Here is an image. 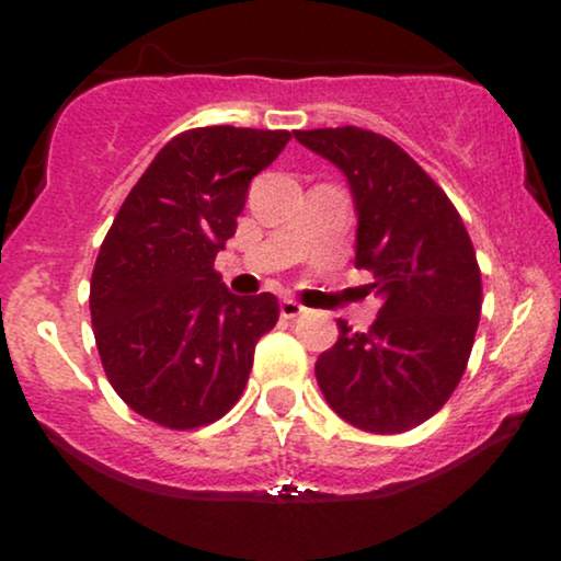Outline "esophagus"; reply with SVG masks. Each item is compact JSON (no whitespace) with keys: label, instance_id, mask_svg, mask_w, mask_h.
Returning <instances> with one entry per match:
<instances>
[{"label":"esophagus","instance_id":"obj_1","mask_svg":"<svg viewBox=\"0 0 561 561\" xmlns=\"http://www.w3.org/2000/svg\"><path fill=\"white\" fill-rule=\"evenodd\" d=\"M306 311V308L300 306V302H295V300H289V298H282L279 300V313L285 319H295V317H300V313Z\"/></svg>","mask_w":561,"mask_h":561}]
</instances>
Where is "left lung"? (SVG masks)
<instances>
[{"label": "left lung", "instance_id": "left-lung-1", "mask_svg": "<svg viewBox=\"0 0 561 561\" xmlns=\"http://www.w3.org/2000/svg\"><path fill=\"white\" fill-rule=\"evenodd\" d=\"M345 173L356 203V266L382 298L369 332L337 321L317 382L353 427L396 435L443 409L465 375L482 282L465 221L409 152L358 126L295 131Z\"/></svg>", "mask_w": 561, "mask_h": 561}]
</instances>
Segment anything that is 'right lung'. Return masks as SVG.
I'll use <instances>...</instances> for the list:
<instances>
[{
  "mask_svg": "<svg viewBox=\"0 0 561 561\" xmlns=\"http://www.w3.org/2000/svg\"><path fill=\"white\" fill-rule=\"evenodd\" d=\"M289 139L234 126L176 134L102 242L89 289L102 369L128 409L160 427L221 420L248 385L255 343L279 319L272 293L231 295L214 261L253 176Z\"/></svg>",
  "mask_w": 561,
  "mask_h": 561,
  "instance_id": "obj_1",
  "label": "right lung"
}]
</instances>
